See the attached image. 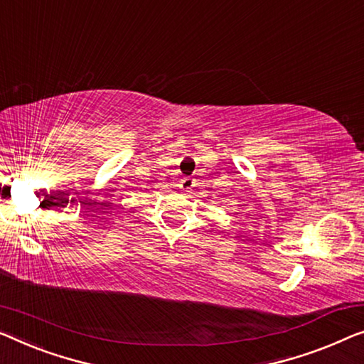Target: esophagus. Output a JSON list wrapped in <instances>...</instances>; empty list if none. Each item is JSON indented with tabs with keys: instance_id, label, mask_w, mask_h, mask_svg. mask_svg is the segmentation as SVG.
<instances>
[{
	"instance_id": "esophagus-1",
	"label": "esophagus",
	"mask_w": 364,
	"mask_h": 364,
	"mask_svg": "<svg viewBox=\"0 0 364 364\" xmlns=\"http://www.w3.org/2000/svg\"><path fill=\"white\" fill-rule=\"evenodd\" d=\"M194 184H196V183H194L193 178L188 176V178H183L181 183H180V188L183 189V191H189V189L194 188Z\"/></svg>"
}]
</instances>
